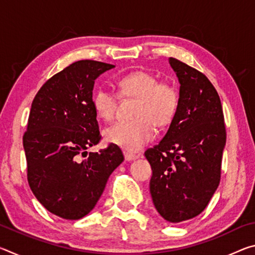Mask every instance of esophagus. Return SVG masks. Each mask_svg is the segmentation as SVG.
<instances>
[{
	"instance_id": "esophagus-1",
	"label": "esophagus",
	"mask_w": 255,
	"mask_h": 255,
	"mask_svg": "<svg viewBox=\"0 0 255 255\" xmlns=\"http://www.w3.org/2000/svg\"><path fill=\"white\" fill-rule=\"evenodd\" d=\"M124 155H125V159H126V161H132V159H136L138 157L137 155L131 154L129 152H124Z\"/></svg>"
}]
</instances>
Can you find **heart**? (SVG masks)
I'll return each mask as SVG.
<instances>
[{
  "instance_id": "b5f03b06",
  "label": "heart",
  "mask_w": 255,
  "mask_h": 255,
  "mask_svg": "<svg viewBox=\"0 0 255 255\" xmlns=\"http://www.w3.org/2000/svg\"><path fill=\"white\" fill-rule=\"evenodd\" d=\"M118 93L123 99H136L129 122L112 125L105 131L108 143L127 152H137L154 138L155 128H165L173 122L180 105L176 86L147 71H136L117 81ZM119 96L101 86L93 93L92 103L97 115L109 122L117 111Z\"/></svg>"
}]
</instances>
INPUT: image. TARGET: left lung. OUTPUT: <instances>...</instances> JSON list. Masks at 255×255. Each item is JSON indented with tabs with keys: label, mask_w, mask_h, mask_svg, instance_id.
<instances>
[{
	"label": "left lung",
	"mask_w": 255,
	"mask_h": 255,
	"mask_svg": "<svg viewBox=\"0 0 255 255\" xmlns=\"http://www.w3.org/2000/svg\"><path fill=\"white\" fill-rule=\"evenodd\" d=\"M170 65L180 82V105L163 139L145 152L152 166L149 191L170 223L199 215L218 188L226 128L221 99L205 74L179 59Z\"/></svg>",
	"instance_id": "1"
}]
</instances>
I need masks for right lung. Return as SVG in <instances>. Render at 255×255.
I'll use <instances>...</instances> for the list:
<instances>
[{
  "label": "right lung",
  "mask_w": 255,
  "mask_h": 255,
  "mask_svg": "<svg viewBox=\"0 0 255 255\" xmlns=\"http://www.w3.org/2000/svg\"><path fill=\"white\" fill-rule=\"evenodd\" d=\"M114 67L77 60L46 81L32 101L23 135L28 182L38 201L64 219L88 215L124 161L115 144L86 152L101 140L92 103L94 81Z\"/></svg>",
  "instance_id": "1"
}]
</instances>
